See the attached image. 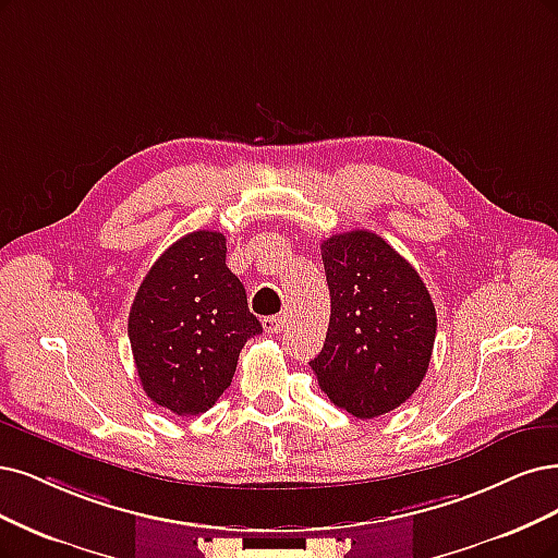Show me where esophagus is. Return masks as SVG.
Wrapping results in <instances>:
<instances>
[{"instance_id": "1", "label": "esophagus", "mask_w": 558, "mask_h": 558, "mask_svg": "<svg viewBox=\"0 0 558 558\" xmlns=\"http://www.w3.org/2000/svg\"><path fill=\"white\" fill-rule=\"evenodd\" d=\"M263 328L267 335H277L286 330V318L283 316H267L263 318Z\"/></svg>"}]
</instances>
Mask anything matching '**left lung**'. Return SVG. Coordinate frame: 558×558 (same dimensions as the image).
<instances>
[{
    "label": "left lung",
    "mask_w": 558,
    "mask_h": 558,
    "mask_svg": "<svg viewBox=\"0 0 558 558\" xmlns=\"http://www.w3.org/2000/svg\"><path fill=\"white\" fill-rule=\"evenodd\" d=\"M330 325L310 362L335 407L360 420L401 407L422 383L436 339V310L415 267L372 230L320 244Z\"/></svg>",
    "instance_id": "1"
}]
</instances>
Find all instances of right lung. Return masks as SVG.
<instances>
[{"instance_id":"add662e5","label":"right lung","mask_w":558,"mask_h":558,"mask_svg":"<svg viewBox=\"0 0 558 558\" xmlns=\"http://www.w3.org/2000/svg\"><path fill=\"white\" fill-rule=\"evenodd\" d=\"M226 238L196 230L170 244L129 312V341L145 395L175 415L205 413L233 380L246 339L260 335Z\"/></svg>"}]
</instances>
